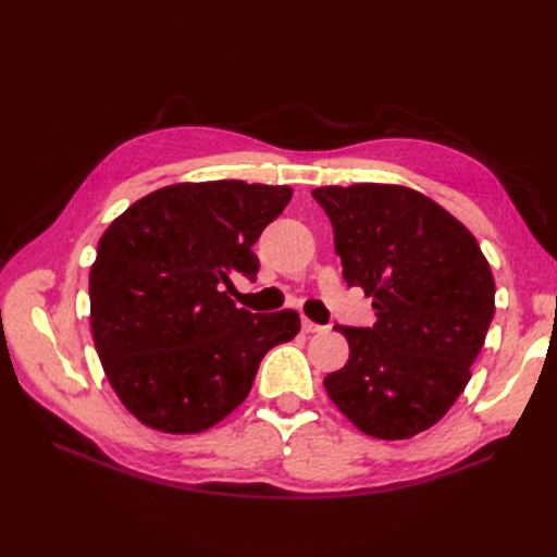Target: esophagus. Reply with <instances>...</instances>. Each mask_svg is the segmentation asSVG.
<instances>
[{"mask_svg": "<svg viewBox=\"0 0 557 557\" xmlns=\"http://www.w3.org/2000/svg\"><path fill=\"white\" fill-rule=\"evenodd\" d=\"M301 330H305L307 334H313V332H323L325 327L313 323V320H309V318H301Z\"/></svg>", "mask_w": 557, "mask_h": 557, "instance_id": "obj_1", "label": "esophagus"}]
</instances>
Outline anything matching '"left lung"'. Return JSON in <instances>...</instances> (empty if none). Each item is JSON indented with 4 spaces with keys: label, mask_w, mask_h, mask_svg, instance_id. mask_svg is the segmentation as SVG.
<instances>
[{
    "label": "left lung",
    "mask_w": 557,
    "mask_h": 557,
    "mask_svg": "<svg viewBox=\"0 0 557 557\" xmlns=\"http://www.w3.org/2000/svg\"><path fill=\"white\" fill-rule=\"evenodd\" d=\"M344 278L372 297V327L334 325L348 362L330 399L376 440H409L460 397L495 313L491 264L460 221L404 185L315 188Z\"/></svg>",
    "instance_id": "8db88e82"
}]
</instances>
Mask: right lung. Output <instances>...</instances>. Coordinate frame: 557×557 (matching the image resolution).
<instances>
[{
    "label": "right lung",
    "mask_w": 557,
    "mask_h": 557,
    "mask_svg": "<svg viewBox=\"0 0 557 557\" xmlns=\"http://www.w3.org/2000/svg\"><path fill=\"white\" fill-rule=\"evenodd\" d=\"M288 185L176 183L115 218L90 269V323L104 374L144 425L195 434L248 397L267 350L299 332L297 311L250 313L232 274L256 281L252 244L288 207Z\"/></svg>",
    "instance_id": "right-lung-1"
}]
</instances>
